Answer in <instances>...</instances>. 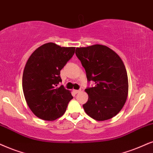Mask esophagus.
<instances>
[{"label":"esophagus","mask_w":153,"mask_h":153,"mask_svg":"<svg viewBox=\"0 0 153 153\" xmlns=\"http://www.w3.org/2000/svg\"><path fill=\"white\" fill-rule=\"evenodd\" d=\"M80 90H73V92H74L75 94H78V92H80Z\"/></svg>","instance_id":"34e87169"}]
</instances>
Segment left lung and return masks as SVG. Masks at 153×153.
<instances>
[{
    "mask_svg": "<svg viewBox=\"0 0 153 153\" xmlns=\"http://www.w3.org/2000/svg\"><path fill=\"white\" fill-rule=\"evenodd\" d=\"M75 54L88 82L95 84L85 89L88 100L82 105L85 111L97 121L115 117L128 96V75L122 60L113 50L100 44L76 48Z\"/></svg>",
    "mask_w": 153,
    "mask_h": 153,
    "instance_id": "left-lung-1",
    "label": "left lung"
}]
</instances>
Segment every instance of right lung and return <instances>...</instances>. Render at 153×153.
Segmentation results:
<instances>
[{"label":"right lung","mask_w":153,"mask_h":153,"mask_svg":"<svg viewBox=\"0 0 153 153\" xmlns=\"http://www.w3.org/2000/svg\"><path fill=\"white\" fill-rule=\"evenodd\" d=\"M75 47H61L46 43L30 56L22 75V89L25 100L36 117L53 121L65 112L73 99L69 90L63 85L60 73L73 57Z\"/></svg>","instance_id":"right-lung-1"}]
</instances>
